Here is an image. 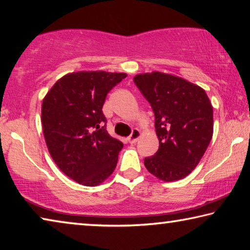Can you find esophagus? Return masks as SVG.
<instances>
[{
  "label": "esophagus",
  "mask_w": 250,
  "mask_h": 250,
  "mask_svg": "<svg viewBox=\"0 0 250 250\" xmlns=\"http://www.w3.org/2000/svg\"><path fill=\"white\" fill-rule=\"evenodd\" d=\"M140 135H141L140 131H139L138 129H133L132 130V133H131L129 137H128L129 143H135V142H137L138 139L140 138Z\"/></svg>",
  "instance_id": "34e87169"
}]
</instances>
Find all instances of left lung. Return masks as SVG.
<instances>
[{"label":"left lung","instance_id":"obj_1","mask_svg":"<svg viewBox=\"0 0 250 250\" xmlns=\"http://www.w3.org/2000/svg\"><path fill=\"white\" fill-rule=\"evenodd\" d=\"M133 82L153 109L159 150L145 159L164 182L184 179L200 163L213 137V107L205 90L177 76L152 71Z\"/></svg>","mask_w":250,"mask_h":250}]
</instances>
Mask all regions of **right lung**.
Listing matches in <instances>:
<instances>
[{
    "mask_svg": "<svg viewBox=\"0 0 250 250\" xmlns=\"http://www.w3.org/2000/svg\"><path fill=\"white\" fill-rule=\"evenodd\" d=\"M125 73L83 70L62 76L42 104L46 146L62 173L84 186L112 174L124 143L105 130L103 105Z\"/></svg>",
    "mask_w": 250,
    "mask_h": 250,
    "instance_id": "obj_1",
    "label": "right lung"
}]
</instances>
